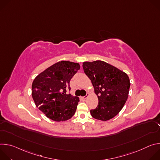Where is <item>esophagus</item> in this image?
I'll return each mask as SVG.
<instances>
[{
  "instance_id": "34e87169",
  "label": "esophagus",
  "mask_w": 160,
  "mask_h": 160,
  "mask_svg": "<svg viewBox=\"0 0 160 160\" xmlns=\"http://www.w3.org/2000/svg\"><path fill=\"white\" fill-rule=\"evenodd\" d=\"M88 96H89V94H88V93H87V95H86L85 96H83V97H82V98H83V99H87V98Z\"/></svg>"
}]
</instances>
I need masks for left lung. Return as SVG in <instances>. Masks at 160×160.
<instances>
[{"mask_svg": "<svg viewBox=\"0 0 160 160\" xmlns=\"http://www.w3.org/2000/svg\"><path fill=\"white\" fill-rule=\"evenodd\" d=\"M83 68L99 100L98 107L90 110L91 115L101 121L114 118L127 100L130 86L128 76L103 61L83 62Z\"/></svg>", "mask_w": 160, "mask_h": 160, "instance_id": "8db88e82", "label": "left lung"}]
</instances>
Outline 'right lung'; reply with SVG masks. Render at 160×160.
Wrapping results in <instances>:
<instances>
[{
    "label": "right lung",
    "mask_w": 160,
    "mask_h": 160,
    "mask_svg": "<svg viewBox=\"0 0 160 160\" xmlns=\"http://www.w3.org/2000/svg\"><path fill=\"white\" fill-rule=\"evenodd\" d=\"M77 62L59 61L38 75L32 85V94L36 106L49 119L63 122L75 113L79 98L67 94L70 82L80 70Z\"/></svg>",
    "instance_id": "add662e5"
}]
</instances>
